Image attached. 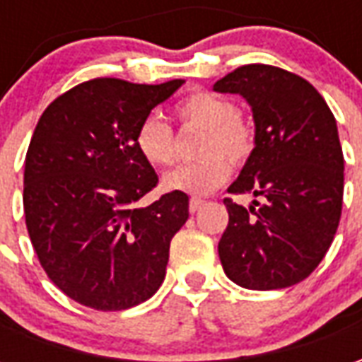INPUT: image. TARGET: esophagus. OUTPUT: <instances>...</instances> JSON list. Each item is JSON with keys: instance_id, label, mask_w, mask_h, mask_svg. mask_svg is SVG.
<instances>
[{"instance_id": "34e87169", "label": "esophagus", "mask_w": 362, "mask_h": 362, "mask_svg": "<svg viewBox=\"0 0 362 362\" xmlns=\"http://www.w3.org/2000/svg\"><path fill=\"white\" fill-rule=\"evenodd\" d=\"M204 204L205 199H202V197H192V199H189V213H196Z\"/></svg>"}]
</instances>
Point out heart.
Segmentation results:
<instances>
[{
    "label": "heart",
    "mask_w": 362,
    "mask_h": 362,
    "mask_svg": "<svg viewBox=\"0 0 362 362\" xmlns=\"http://www.w3.org/2000/svg\"><path fill=\"white\" fill-rule=\"evenodd\" d=\"M176 116L184 126L202 129L196 153L202 158L174 168L163 178V186L184 194H209L230 176V163L244 165L250 158L256 135L236 114L235 103L211 90H194L176 104ZM135 147L149 165L170 166L176 158L173 127L158 114H149L135 129Z\"/></svg>",
    "instance_id": "1"
}]
</instances>
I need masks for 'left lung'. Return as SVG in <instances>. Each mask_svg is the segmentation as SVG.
Instances as JSON below:
<instances>
[{
	"instance_id": "1",
	"label": "left lung",
	"mask_w": 362,
	"mask_h": 362,
	"mask_svg": "<svg viewBox=\"0 0 362 362\" xmlns=\"http://www.w3.org/2000/svg\"><path fill=\"white\" fill-rule=\"evenodd\" d=\"M252 106L256 147L228 192L254 194L248 209L225 197L219 258L230 281L272 291L300 283L332 246L343 204V151L329 106L310 83L250 64L213 85Z\"/></svg>"
}]
</instances>
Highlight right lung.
Instances as JSON below:
<instances>
[{
  "mask_svg": "<svg viewBox=\"0 0 362 362\" xmlns=\"http://www.w3.org/2000/svg\"><path fill=\"white\" fill-rule=\"evenodd\" d=\"M114 77L69 89L44 110L25 158L23 207L30 243L52 283L95 310H126L163 285L188 196L137 202L158 184L135 129L182 85Z\"/></svg>",
  "mask_w": 362,
  "mask_h": 362,
  "instance_id": "obj_1",
  "label": "right lung"
}]
</instances>
